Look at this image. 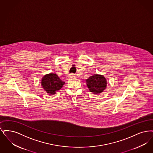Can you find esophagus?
<instances>
[{
  "instance_id": "obj_1",
  "label": "esophagus",
  "mask_w": 153,
  "mask_h": 153,
  "mask_svg": "<svg viewBox=\"0 0 153 153\" xmlns=\"http://www.w3.org/2000/svg\"><path fill=\"white\" fill-rule=\"evenodd\" d=\"M75 75H74V74H70L69 76H68V78H75Z\"/></svg>"
}]
</instances>
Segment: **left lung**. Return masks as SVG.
Returning a JSON list of instances; mask_svg holds the SVG:
<instances>
[{
  "mask_svg": "<svg viewBox=\"0 0 153 153\" xmlns=\"http://www.w3.org/2000/svg\"><path fill=\"white\" fill-rule=\"evenodd\" d=\"M86 81L90 91L95 94L102 93L106 88V79L102 75L94 74Z\"/></svg>",
  "mask_w": 153,
  "mask_h": 153,
  "instance_id": "left-lung-1",
  "label": "left lung"
}]
</instances>
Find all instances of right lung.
Segmentation results:
<instances>
[{
    "mask_svg": "<svg viewBox=\"0 0 153 153\" xmlns=\"http://www.w3.org/2000/svg\"><path fill=\"white\" fill-rule=\"evenodd\" d=\"M65 82L60 79L56 74L50 73L45 75L42 79L41 85L43 89L49 95H53L61 89Z\"/></svg>",
    "mask_w": 153,
    "mask_h": 153,
    "instance_id": "obj_1",
    "label": "right lung"
}]
</instances>
